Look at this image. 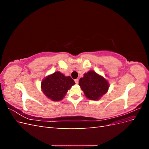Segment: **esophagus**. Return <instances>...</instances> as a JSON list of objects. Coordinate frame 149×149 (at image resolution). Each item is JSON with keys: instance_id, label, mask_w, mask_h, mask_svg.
Masks as SVG:
<instances>
[{"instance_id": "1", "label": "esophagus", "mask_w": 149, "mask_h": 149, "mask_svg": "<svg viewBox=\"0 0 149 149\" xmlns=\"http://www.w3.org/2000/svg\"><path fill=\"white\" fill-rule=\"evenodd\" d=\"M74 81H75L76 84H78V82H79V79H74Z\"/></svg>"}]
</instances>
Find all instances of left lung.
Masks as SVG:
<instances>
[{"label": "left lung", "instance_id": "left-lung-1", "mask_svg": "<svg viewBox=\"0 0 149 149\" xmlns=\"http://www.w3.org/2000/svg\"><path fill=\"white\" fill-rule=\"evenodd\" d=\"M79 85L85 96L91 100H98L109 88L107 81L94 71L84 74V77L79 79Z\"/></svg>", "mask_w": 149, "mask_h": 149}]
</instances>
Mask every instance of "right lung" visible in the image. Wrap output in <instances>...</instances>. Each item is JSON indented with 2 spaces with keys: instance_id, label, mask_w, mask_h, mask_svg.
Listing matches in <instances>:
<instances>
[{
  "instance_id": "obj_1",
  "label": "right lung",
  "mask_w": 149,
  "mask_h": 149,
  "mask_svg": "<svg viewBox=\"0 0 149 149\" xmlns=\"http://www.w3.org/2000/svg\"><path fill=\"white\" fill-rule=\"evenodd\" d=\"M75 84L70 76H65L60 72H55L47 76L42 82L43 93L52 100H61L68 89Z\"/></svg>"
}]
</instances>
